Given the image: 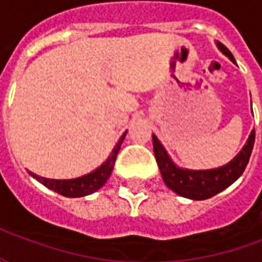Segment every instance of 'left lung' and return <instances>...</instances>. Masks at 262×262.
<instances>
[{
  "mask_svg": "<svg viewBox=\"0 0 262 262\" xmlns=\"http://www.w3.org/2000/svg\"><path fill=\"white\" fill-rule=\"evenodd\" d=\"M220 52L226 54L229 59L236 63V60L230 53V50L225 45L216 42ZM255 140V130H251L247 143L244 144L242 151L237 154L230 163L222 165L213 170H187L177 167L160 140L153 135V150L156 161L159 164L160 172L163 177L165 185L178 195L195 201H202L214 196L216 193L222 192L223 189L231 185L238 177L242 176L248 164Z\"/></svg>",
  "mask_w": 262,
  "mask_h": 262,
  "instance_id": "obj_1",
  "label": "left lung"
}]
</instances>
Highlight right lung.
Returning a JSON list of instances; mask_svg holds the SVG:
<instances>
[{
  "label": "right lung",
  "instance_id": "add662e5",
  "mask_svg": "<svg viewBox=\"0 0 262 262\" xmlns=\"http://www.w3.org/2000/svg\"><path fill=\"white\" fill-rule=\"evenodd\" d=\"M125 136L126 132L122 135L119 142L116 143V146L112 150L111 156L106 159V161L101 167H98L97 170L86 174V176L74 178V180H50V178H43L40 176H36L33 172H29V174L33 178H36L39 182H42L45 187H48L49 189H52V191L60 193L63 196L80 198L90 195V193L95 192L99 188L103 187V184L108 181L109 176H111V172L114 170L115 160H116V156L119 153L120 146L123 143Z\"/></svg>",
  "mask_w": 262,
  "mask_h": 262
}]
</instances>
